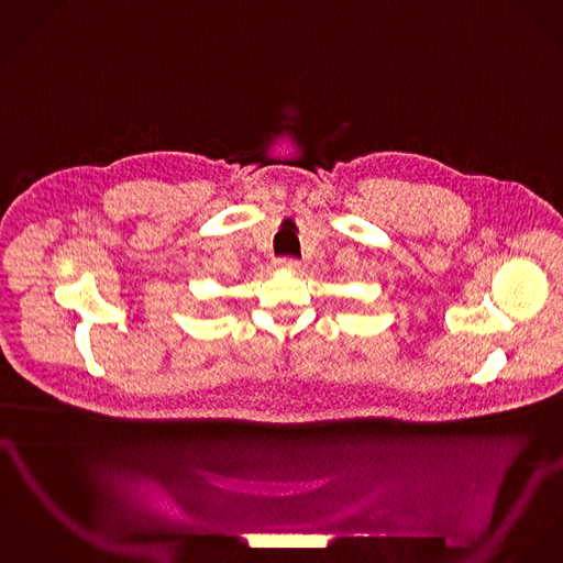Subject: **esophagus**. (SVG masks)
Instances as JSON below:
<instances>
[{"instance_id":"1","label":"esophagus","mask_w":563,"mask_h":563,"mask_svg":"<svg viewBox=\"0 0 563 563\" xmlns=\"http://www.w3.org/2000/svg\"><path fill=\"white\" fill-rule=\"evenodd\" d=\"M276 265L278 267H283V269H300V261L298 258H291V256H283V258H278L276 261Z\"/></svg>"}]
</instances>
